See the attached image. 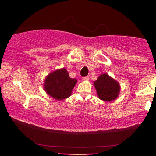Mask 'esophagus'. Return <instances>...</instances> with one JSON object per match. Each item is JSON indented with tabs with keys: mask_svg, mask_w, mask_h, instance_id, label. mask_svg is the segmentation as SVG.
I'll use <instances>...</instances> for the list:
<instances>
[{
	"mask_svg": "<svg viewBox=\"0 0 156 156\" xmlns=\"http://www.w3.org/2000/svg\"><path fill=\"white\" fill-rule=\"evenodd\" d=\"M89 79V76H84V77H83V80H84V81H88Z\"/></svg>",
	"mask_w": 156,
	"mask_h": 156,
	"instance_id": "1",
	"label": "esophagus"
}]
</instances>
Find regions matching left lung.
Instances as JSON below:
<instances>
[{"mask_svg": "<svg viewBox=\"0 0 156 156\" xmlns=\"http://www.w3.org/2000/svg\"><path fill=\"white\" fill-rule=\"evenodd\" d=\"M94 85L98 97L104 101H113L119 97L120 85L107 74H101L94 82Z\"/></svg>", "mask_w": 156, "mask_h": 156, "instance_id": "left-lung-1", "label": "left lung"}]
</instances>
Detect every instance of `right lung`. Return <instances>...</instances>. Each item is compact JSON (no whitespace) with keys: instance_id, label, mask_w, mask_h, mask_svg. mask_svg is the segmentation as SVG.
I'll list each match as a JSON object with an SVG mask.
<instances>
[{"instance_id":"1","label":"right lung","mask_w":156,"mask_h":156,"mask_svg":"<svg viewBox=\"0 0 156 156\" xmlns=\"http://www.w3.org/2000/svg\"><path fill=\"white\" fill-rule=\"evenodd\" d=\"M77 80L69 77L65 68L51 72L44 79V89L47 94L57 100L67 99L71 95Z\"/></svg>"}]
</instances>
